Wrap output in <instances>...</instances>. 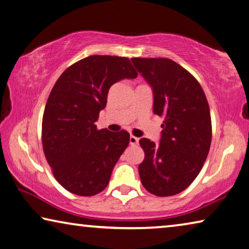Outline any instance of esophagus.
<instances>
[{
	"mask_svg": "<svg viewBox=\"0 0 249 249\" xmlns=\"http://www.w3.org/2000/svg\"><path fill=\"white\" fill-rule=\"evenodd\" d=\"M138 143H139V138H137V137H134V136L130 137V144H131V145H137Z\"/></svg>",
	"mask_w": 249,
	"mask_h": 249,
	"instance_id": "obj_1",
	"label": "esophagus"
}]
</instances>
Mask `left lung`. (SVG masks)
Instances as JSON below:
<instances>
[{"label":"left lung","instance_id":"8db88e82","mask_svg":"<svg viewBox=\"0 0 249 249\" xmlns=\"http://www.w3.org/2000/svg\"><path fill=\"white\" fill-rule=\"evenodd\" d=\"M153 89V112L163 118L159 144L140 139L144 160L139 174L145 190L172 196L191 185L210 151L209 103L196 78L169 58H131Z\"/></svg>","mask_w":249,"mask_h":249}]
</instances>
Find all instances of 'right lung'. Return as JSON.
<instances>
[{
    "label": "right lung",
    "mask_w": 249,
    "mask_h": 249,
    "mask_svg": "<svg viewBox=\"0 0 249 249\" xmlns=\"http://www.w3.org/2000/svg\"><path fill=\"white\" fill-rule=\"evenodd\" d=\"M138 72L127 57L92 55L72 64L53 87L45 106L42 142L56 181L68 192L92 196L107 187L129 144L125 130H98L109 88Z\"/></svg>",
    "instance_id": "1"
}]
</instances>
